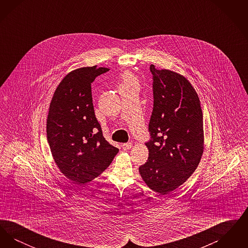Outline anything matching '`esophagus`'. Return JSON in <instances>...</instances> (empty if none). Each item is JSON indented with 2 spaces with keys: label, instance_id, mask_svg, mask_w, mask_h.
I'll return each mask as SVG.
<instances>
[{
  "label": "esophagus",
  "instance_id": "esophagus-1",
  "mask_svg": "<svg viewBox=\"0 0 248 248\" xmlns=\"http://www.w3.org/2000/svg\"><path fill=\"white\" fill-rule=\"evenodd\" d=\"M122 147H123V149H124V151H128V150L131 149V147H132V143H131V142L124 143V144L122 145Z\"/></svg>",
  "mask_w": 248,
  "mask_h": 248
}]
</instances>
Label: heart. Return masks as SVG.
<instances>
[{
    "mask_svg": "<svg viewBox=\"0 0 248 248\" xmlns=\"http://www.w3.org/2000/svg\"><path fill=\"white\" fill-rule=\"evenodd\" d=\"M137 85V81L136 79L129 74V73H126L124 76V83H123V86H125V85Z\"/></svg>",
    "mask_w": 248,
    "mask_h": 248,
    "instance_id": "b5f03b06",
    "label": "heart"
}]
</instances>
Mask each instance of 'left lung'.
<instances>
[{
  "instance_id": "1",
  "label": "left lung",
  "mask_w": 248,
  "mask_h": 248,
  "mask_svg": "<svg viewBox=\"0 0 248 248\" xmlns=\"http://www.w3.org/2000/svg\"><path fill=\"white\" fill-rule=\"evenodd\" d=\"M154 109L149 124L148 161L139 170L146 184L161 194L182 185L195 171L203 152L200 100L182 75L150 66Z\"/></svg>"
}]
</instances>
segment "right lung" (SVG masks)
<instances>
[{"instance_id":"right-lung-1","label":"right lung","mask_w":248,"mask_h":248,"mask_svg":"<svg viewBox=\"0 0 248 248\" xmlns=\"http://www.w3.org/2000/svg\"><path fill=\"white\" fill-rule=\"evenodd\" d=\"M108 71L94 66L71 71L50 103L46 133L51 153L60 171L77 183L98 177L118 154L103 137L92 98L91 83Z\"/></svg>"}]
</instances>
